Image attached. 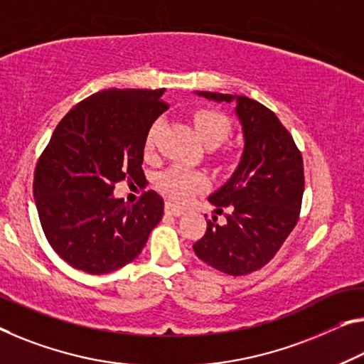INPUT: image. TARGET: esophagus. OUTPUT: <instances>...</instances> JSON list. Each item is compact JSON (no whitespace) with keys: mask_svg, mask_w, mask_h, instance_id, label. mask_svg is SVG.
<instances>
[{"mask_svg":"<svg viewBox=\"0 0 364 364\" xmlns=\"http://www.w3.org/2000/svg\"><path fill=\"white\" fill-rule=\"evenodd\" d=\"M166 213L171 215V216H181V215H183V210L178 208V206H176V205H172V203H167L166 205Z\"/></svg>","mask_w":364,"mask_h":364,"instance_id":"esophagus-1","label":"esophagus"}]
</instances>
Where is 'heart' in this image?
<instances>
[{"instance_id":"heart-1","label":"heart","mask_w":364,"mask_h":364,"mask_svg":"<svg viewBox=\"0 0 364 364\" xmlns=\"http://www.w3.org/2000/svg\"><path fill=\"white\" fill-rule=\"evenodd\" d=\"M193 125L206 146H218L231 133V122L225 114L211 109H201L193 114ZM156 135V125L148 133L146 144L153 146V139ZM208 178L205 174L197 171H190L187 167L174 166L164 171L158 177V187L167 198L174 203H186L195 193L206 187Z\"/></svg>"}]
</instances>
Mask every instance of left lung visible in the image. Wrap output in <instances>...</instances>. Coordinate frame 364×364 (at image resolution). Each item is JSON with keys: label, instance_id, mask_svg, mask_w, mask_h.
Instances as JSON below:
<instances>
[{"label": "left lung", "instance_id": "8db88e82", "mask_svg": "<svg viewBox=\"0 0 364 364\" xmlns=\"http://www.w3.org/2000/svg\"><path fill=\"white\" fill-rule=\"evenodd\" d=\"M197 96L236 104L244 149L232 176L208 197L216 213L229 206L226 223L218 225L216 216L206 220L205 236L193 250L226 275H247L275 257L298 223L304 192L303 156L278 117L257 100L206 91H197Z\"/></svg>", "mask_w": 364, "mask_h": 364}]
</instances>
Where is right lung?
<instances>
[{
  "instance_id": "1",
  "label": "right lung",
  "mask_w": 364,
  "mask_h": 364,
  "mask_svg": "<svg viewBox=\"0 0 364 364\" xmlns=\"http://www.w3.org/2000/svg\"><path fill=\"white\" fill-rule=\"evenodd\" d=\"M166 89H105L75 105L55 128L33 174L46 237L66 264L91 275L119 270L141 252L164 215L154 190L128 205L115 183L144 177V144L167 110Z\"/></svg>"
}]
</instances>
